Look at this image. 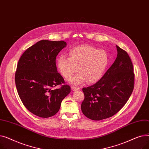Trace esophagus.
Instances as JSON below:
<instances>
[{"instance_id":"1","label":"esophagus","mask_w":149,"mask_h":149,"mask_svg":"<svg viewBox=\"0 0 149 149\" xmlns=\"http://www.w3.org/2000/svg\"><path fill=\"white\" fill-rule=\"evenodd\" d=\"M72 89L74 91H79V90H80V88L79 87H77V86H72Z\"/></svg>"}]
</instances>
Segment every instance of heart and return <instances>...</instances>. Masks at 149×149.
I'll use <instances>...</instances> for the list:
<instances>
[{
	"label": "heart",
	"instance_id": "heart-1",
	"mask_svg": "<svg viewBox=\"0 0 149 149\" xmlns=\"http://www.w3.org/2000/svg\"><path fill=\"white\" fill-rule=\"evenodd\" d=\"M109 63V57L104 50L88 45L75 46L69 51V57L60 55L57 60L60 74L69 79L79 68L80 72L70 78V83L80 84L86 80L94 83L101 79Z\"/></svg>",
	"mask_w": 149,
	"mask_h": 149
}]
</instances>
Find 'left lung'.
<instances>
[{
	"instance_id": "8db88e82",
	"label": "left lung",
	"mask_w": 149,
	"mask_h": 149,
	"mask_svg": "<svg viewBox=\"0 0 149 149\" xmlns=\"http://www.w3.org/2000/svg\"><path fill=\"white\" fill-rule=\"evenodd\" d=\"M117 57L95 84L83 88L81 108L88 118L99 121L111 117L126 104L134 88L135 74L126 51L116 46Z\"/></svg>"
}]
</instances>
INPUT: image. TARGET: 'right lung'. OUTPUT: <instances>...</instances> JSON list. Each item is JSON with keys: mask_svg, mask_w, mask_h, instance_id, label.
<instances>
[{"mask_svg": "<svg viewBox=\"0 0 149 149\" xmlns=\"http://www.w3.org/2000/svg\"><path fill=\"white\" fill-rule=\"evenodd\" d=\"M66 45L62 40H40L23 52L18 62L15 83L19 97L29 112L42 118L56 115L70 92L56 64ZM57 85L61 87L54 89Z\"/></svg>", "mask_w": 149, "mask_h": 149, "instance_id": "obj_1", "label": "right lung"}]
</instances>
